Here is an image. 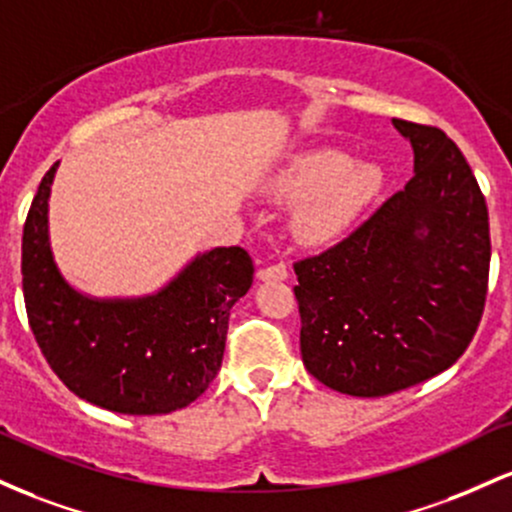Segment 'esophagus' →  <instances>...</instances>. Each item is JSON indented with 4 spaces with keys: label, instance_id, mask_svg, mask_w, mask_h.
<instances>
[{
    "label": "esophagus",
    "instance_id": "1",
    "mask_svg": "<svg viewBox=\"0 0 512 512\" xmlns=\"http://www.w3.org/2000/svg\"><path fill=\"white\" fill-rule=\"evenodd\" d=\"M287 266L285 263H273V266H263L261 271H258V278L261 280H285L287 278Z\"/></svg>",
    "mask_w": 512,
    "mask_h": 512
}]
</instances>
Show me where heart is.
I'll use <instances>...</instances> for the list:
<instances>
[{
    "label": "heart",
    "mask_w": 512,
    "mask_h": 512,
    "mask_svg": "<svg viewBox=\"0 0 512 512\" xmlns=\"http://www.w3.org/2000/svg\"><path fill=\"white\" fill-rule=\"evenodd\" d=\"M382 174L372 164L350 162L333 147L297 154L271 183V195L283 203H300L292 229L309 244L336 239L380 191Z\"/></svg>",
    "instance_id": "b5f03b06"
}]
</instances>
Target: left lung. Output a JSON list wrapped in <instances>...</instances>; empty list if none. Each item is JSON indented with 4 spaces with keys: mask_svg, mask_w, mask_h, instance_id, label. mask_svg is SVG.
<instances>
[{
    "mask_svg": "<svg viewBox=\"0 0 512 512\" xmlns=\"http://www.w3.org/2000/svg\"><path fill=\"white\" fill-rule=\"evenodd\" d=\"M413 179L317 256L295 263L304 367L350 396H387L457 363L488 290V208L472 166L433 125L394 118Z\"/></svg>",
    "mask_w": 512,
    "mask_h": 512,
    "instance_id": "obj_1",
    "label": "left lung"
}]
</instances>
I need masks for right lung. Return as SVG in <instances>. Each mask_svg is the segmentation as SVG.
<instances>
[{
	"label": "right lung",
	"instance_id": "1",
	"mask_svg": "<svg viewBox=\"0 0 512 512\" xmlns=\"http://www.w3.org/2000/svg\"><path fill=\"white\" fill-rule=\"evenodd\" d=\"M55 169L57 162L40 181L21 239L26 314L40 353L70 392L101 409H183L220 372L229 312L254 283V261L241 246H220L152 297L79 295L57 271L48 241Z\"/></svg>",
	"mask_w": 512,
	"mask_h": 512
}]
</instances>
